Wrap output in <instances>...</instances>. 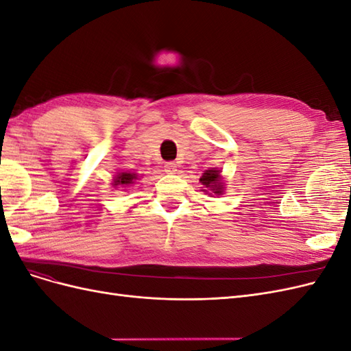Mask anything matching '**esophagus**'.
Segmentation results:
<instances>
[{"label": "esophagus", "instance_id": "1", "mask_svg": "<svg viewBox=\"0 0 351 351\" xmlns=\"http://www.w3.org/2000/svg\"><path fill=\"white\" fill-rule=\"evenodd\" d=\"M164 169H165V173H168V174H174L176 171H177V164L176 162H165V165H164Z\"/></svg>", "mask_w": 351, "mask_h": 351}]
</instances>
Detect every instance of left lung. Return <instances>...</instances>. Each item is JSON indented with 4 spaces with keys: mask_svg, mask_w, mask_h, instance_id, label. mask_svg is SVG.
Returning a JSON list of instances; mask_svg holds the SVG:
<instances>
[{
    "mask_svg": "<svg viewBox=\"0 0 351 351\" xmlns=\"http://www.w3.org/2000/svg\"><path fill=\"white\" fill-rule=\"evenodd\" d=\"M200 183L204 184L205 187H209L215 195H221L222 190H224V187H222V183H221L219 171L215 168L214 169H206L204 176L200 177Z\"/></svg>",
    "mask_w": 351,
    "mask_h": 351,
    "instance_id": "obj_1",
    "label": "left lung"
}]
</instances>
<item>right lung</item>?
<instances>
[{
  "label": "right lung",
  "instance_id": "right-lung-1",
  "mask_svg": "<svg viewBox=\"0 0 351 351\" xmlns=\"http://www.w3.org/2000/svg\"><path fill=\"white\" fill-rule=\"evenodd\" d=\"M136 180H137V176L133 173H120L115 178L114 186H129V184H133Z\"/></svg>",
  "mask_w": 351,
  "mask_h": 351
}]
</instances>
